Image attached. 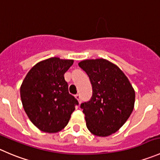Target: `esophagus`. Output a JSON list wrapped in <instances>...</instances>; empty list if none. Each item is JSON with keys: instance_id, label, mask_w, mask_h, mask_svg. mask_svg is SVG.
Segmentation results:
<instances>
[{"instance_id": "1", "label": "esophagus", "mask_w": 160, "mask_h": 160, "mask_svg": "<svg viewBox=\"0 0 160 160\" xmlns=\"http://www.w3.org/2000/svg\"><path fill=\"white\" fill-rule=\"evenodd\" d=\"M75 99H76L78 101V102H81V96H80L79 94H76L75 96Z\"/></svg>"}]
</instances>
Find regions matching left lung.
<instances>
[{
  "label": "left lung",
  "instance_id": "obj_1",
  "mask_svg": "<svg viewBox=\"0 0 160 160\" xmlns=\"http://www.w3.org/2000/svg\"><path fill=\"white\" fill-rule=\"evenodd\" d=\"M89 77L92 96L81 104L87 128L92 134L107 137L118 132L132 114L135 92L124 72L103 58L78 63Z\"/></svg>",
  "mask_w": 160,
  "mask_h": 160
}]
</instances>
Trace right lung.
Wrapping results in <instances>:
<instances>
[{
    "label": "right lung",
    "mask_w": 160,
    "mask_h": 160,
    "mask_svg": "<svg viewBox=\"0 0 160 160\" xmlns=\"http://www.w3.org/2000/svg\"><path fill=\"white\" fill-rule=\"evenodd\" d=\"M73 60L50 58L29 70L20 87L22 103L37 128L56 133L66 127L78 102L68 92L64 73Z\"/></svg>",
    "instance_id": "1"
}]
</instances>
